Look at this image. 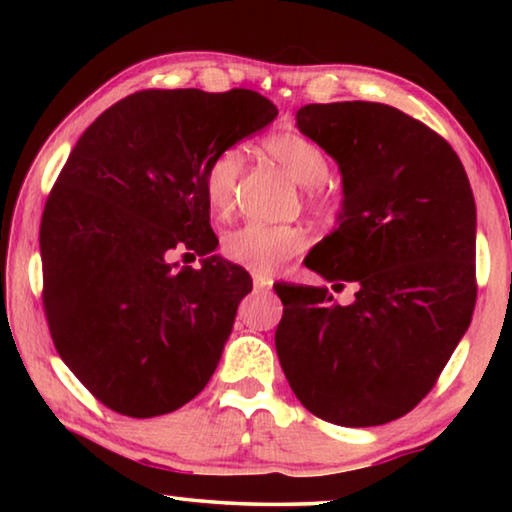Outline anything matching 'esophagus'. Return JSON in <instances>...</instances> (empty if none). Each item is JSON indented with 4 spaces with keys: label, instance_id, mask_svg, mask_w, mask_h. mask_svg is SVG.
Masks as SVG:
<instances>
[{
    "label": "esophagus",
    "instance_id": "1",
    "mask_svg": "<svg viewBox=\"0 0 512 512\" xmlns=\"http://www.w3.org/2000/svg\"><path fill=\"white\" fill-rule=\"evenodd\" d=\"M253 284H255V291H257V293L271 291V287H273L271 277H266V275H253Z\"/></svg>",
    "mask_w": 512,
    "mask_h": 512
}]
</instances>
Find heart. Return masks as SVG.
<instances>
[{"label": "heart", "mask_w": 512, "mask_h": 512, "mask_svg": "<svg viewBox=\"0 0 512 512\" xmlns=\"http://www.w3.org/2000/svg\"><path fill=\"white\" fill-rule=\"evenodd\" d=\"M266 151L287 169L300 185L307 187L311 201L323 203L327 192L323 180L329 173V158L320 146L300 133H277L266 140ZM246 155L239 146L221 151L205 171V196L219 216L232 214L239 198V180ZM309 244V235L296 225H273L250 221L232 230L223 239L228 259L255 273H275L287 259L300 255Z\"/></svg>", "instance_id": "1"}]
</instances>
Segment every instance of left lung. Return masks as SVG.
<instances>
[{
    "label": "left lung",
    "mask_w": 512,
    "mask_h": 512,
    "mask_svg": "<svg viewBox=\"0 0 512 512\" xmlns=\"http://www.w3.org/2000/svg\"><path fill=\"white\" fill-rule=\"evenodd\" d=\"M296 126L339 164L343 185L336 228L311 248L307 268L359 289L343 307L327 287L277 284V357L318 418L386 424L431 391L470 327V180L443 137L384 103H309Z\"/></svg>",
    "instance_id": "8db88e82"
}]
</instances>
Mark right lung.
<instances>
[{
	"instance_id": "right-lung-1",
	"label": "right lung",
	"mask_w": 512,
	"mask_h": 512,
	"mask_svg": "<svg viewBox=\"0 0 512 512\" xmlns=\"http://www.w3.org/2000/svg\"><path fill=\"white\" fill-rule=\"evenodd\" d=\"M275 117L253 90H144L69 153L40 225L45 314L60 359L108 409L171 413L214 375L253 280L212 255L205 171ZM173 247L202 268L169 265Z\"/></svg>"
}]
</instances>
